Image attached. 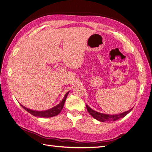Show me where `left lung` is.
<instances>
[{
  "label": "left lung",
  "mask_w": 152,
  "mask_h": 152,
  "mask_svg": "<svg viewBox=\"0 0 152 152\" xmlns=\"http://www.w3.org/2000/svg\"><path fill=\"white\" fill-rule=\"evenodd\" d=\"M86 109H87V111L88 113L91 115L92 116L96 119V120L101 121V122H106V121H116L118 120L121 118H122L125 117L126 115L131 112L132 110V108H131V110L124 112L122 113L119 114H114V115H110V114H103V113H100L98 112H96L95 111L93 110L90 107H89L87 104H86Z\"/></svg>",
  "instance_id": "8db88e82"
}]
</instances>
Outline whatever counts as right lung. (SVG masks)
Returning a JSON list of instances; mask_svg holds the SVG:
<instances>
[{
	"instance_id": "1",
	"label": "right lung",
	"mask_w": 152,
	"mask_h": 152,
	"mask_svg": "<svg viewBox=\"0 0 152 152\" xmlns=\"http://www.w3.org/2000/svg\"><path fill=\"white\" fill-rule=\"evenodd\" d=\"M69 93V91H68L66 95H65L62 102L59 104L46 111H34L30 109H28V108L25 107L21 104V106H22L26 111H27L28 113H30L31 114L34 115V116H38L41 118H51L55 116V115H57V114H59L60 112L62 111Z\"/></svg>"
}]
</instances>
